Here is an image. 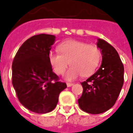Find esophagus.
Segmentation results:
<instances>
[{"label":"esophagus","mask_w":133,"mask_h":133,"mask_svg":"<svg viewBox=\"0 0 133 133\" xmlns=\"http://www.w3.org/2000/svg\"><path fill=\"white\" fill-rule=\"evenodd\" d=\"M73 85V83H67V86L68 87H70V86H72Z\"/></svg>","instance_id":"34e87169"}]
</instances>
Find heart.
<instances>
[{
  "label": "heart",
  "instance_id": "b5f03b06",
  "mask_svg": "<svg viewBox=\"0 0 133 133\" xmlns=\"http://www.w3.org/2000/svg\"><path fill=\"white\" fill-rule=\"evenodd\" d=\"M60 53L50 52L48 59L51 67L57 75H62L70 65L65 75V79L72 81L81 76L92 75L99 66L102 52L94 44L81 41L68 40L58 46Z\"/></svg>",
  "mask_w": 133,
  "mask_h": 133
}]
</instances>
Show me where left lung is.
Wrapping results in <instances>:
<instances>
[{"label": "left lung", "mask_w": 133, "mask_h": 133, "mask_svg": "<svg viewBox=\"0 0 133 133\" xmlns=\"http://www.w3.org/2000/svg\"><path fill=\"white\" fill-rule=\"evenodd\" d=\"M102 55L99 70L81 83L83 93L78 102L80 108L89 114H101L114 106L124 83V66L118 52L110 44L98 39Z\"/></svg>", "instance_id": "1"}]
</instances>
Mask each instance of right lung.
<instances>
[{
  "label": "right lung",
  "instance_id": "obj_1",
  "mask_svg": "<svg viewBox=\"0 0 133 133\" xmlns=\"http://www.w3.org/2000/svg\"><path fill=\"white\" fill-rule=\"evenodd\" d=\"M55 37L34 35L18 49L12 63V84L19 102L31 112L45 114L57 106L60 93L66 89L52 71L48 55Z\"/></svg>",
  "mask_w": 133,
  "mask_h": 133
}]
</instances>
